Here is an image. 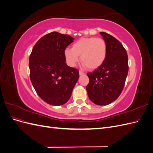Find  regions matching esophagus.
Segmentation results:
<instances>
[{"label":"esophagus","instance_id":"obj_1","mask_svg":"<svg viewBox=\"0 0 153 153\" xmlns=\"http://www.w3.org/2000/svg\"><path fill=\"white\" fill-rule=\"evenodd\" d=\"M79 75H85V73H84V72H82V71H79Z\"/></svg>","mask_w":153,"mask_h":153}]
</instances>
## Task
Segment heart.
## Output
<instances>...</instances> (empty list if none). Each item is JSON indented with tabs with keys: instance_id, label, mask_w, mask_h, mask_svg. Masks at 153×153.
<instances>
[{
	"instance_id": "obj_1",
	"label": "heart",
	"mask_w": 153,
	"mask_h": 153,
	"mask_svg": "<svg viewBox=\"0 0 153 153\" xmlns=\"http://www.w3.org/2000/svg\"><path fill=\"white\" fill-rule=\"evenodd\" d=\"M107 53V46L102 38H82L73 45L72 48H66L64 56L69 66L74 67L79 60L83 67L95 69L102 65Z\"/></svg>"
}]
</instances>
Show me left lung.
I'll use <instances>...</instances> for the list:
<instances>
[{
	"label": "left lung",
	"mask_w": 153,
	"mask_h": 153,
	"mask_svg": "<svg viewBox=\"0 0 153 153\" xmlns=\"http://www.w3.org/2000/svg\"><path fill=\"white\" fill-rule=\"evenodd\" d=\"M107 46V53L102 65L87 73L89 83L86 87L88 96L98 105H107L121 94L128 73L126 50L113 36L100 32Z\"/></svg>",
	"instance_id": "left-lung-1"
}]
</instances>
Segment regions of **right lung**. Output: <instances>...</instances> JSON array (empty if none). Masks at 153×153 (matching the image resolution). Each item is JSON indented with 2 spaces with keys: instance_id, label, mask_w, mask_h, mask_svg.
<instances>
[{
  "instance_id": "add662e5",
  "label": "right lung",
  "mask_w": 153,
  "mask_h": 153,
  "mask_svg": "<svg viewBox=\"0 0 153 153\" xmlns=\"http://www.w3.org/2000/svg\"><path fill=\"white\" fill-rule=\"evenodd\" d=\"M74 39L52 32L39 39L29 57L30 78L37 94L46 103L65 104L79 78V72L65 62L64 51Z\"/></svg>"
}]
</instances>
